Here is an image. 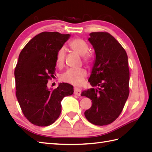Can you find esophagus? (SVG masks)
Instances as JSON below:
<instances>
[{"instance_id":"obj_1","label":"esophagus","mask_w":152,"mask_h":152,"mask_svg":"<svg viewBox=\"0 0 152 152\" xmlns=\"http://www.w3.org/2000/svg\"><path fill=\"white\" fill-rule=\"evenodd\" d=\"M74 94L77 96H80L81 94V90L79 88H77V87H75L74 88Z\"/></svg>"}]
</instances>
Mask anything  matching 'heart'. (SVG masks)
Segmentation results:
<instances>
[{
  "label": "heart",
  "instance_id": "b5f03b06",
  "mask_svg": "<svg viewBox=\"0 0 152 152\" xmlns=\"http://www.w3.org/2000/svg\"><path fill=\"white\" fill-rule=\"evenodd\" d=\"M70 47L82 56H84L85 62L88 63L90 58L87 55L89 48L84 40L80 39H75L69 43ZM66 54V49L65 47H61L58 50L56 56V63L58 66H61L65 60ZM87 76V72L84 68H80L78 69H68L61 75V79L73 85L80 84Z\"/></svg>",
  "mask_w": 152,
  "mask_h": 152
}]
</instances>
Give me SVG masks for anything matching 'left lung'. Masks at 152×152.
Segmentation results:
<instances>
[{"mask_svg": "<svg viewBox=\"0 0 152 152\" xmlns=\"http://www.w3.org/2000/svg\"><path fill=\"white\" fill-rule=\"evenodd\" d=\"M89 36L95 59L88 80L93 87L81 94L92 100L91 107L84 115L94 125L105 126L120 115L128 98V58L122 45L110 34L93 32Z\"/></svg>", "mask_w": 152, "mask_h": 152, "instance_id": "1", "label": "left lung"}]
</instances>
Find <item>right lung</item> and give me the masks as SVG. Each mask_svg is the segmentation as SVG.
Wrapping results in <instances>:
<instances>
[{
    "label": "right lung",
    "mask_w": 152,
    "mask_h": 152,
    "mask_svg": "<svg viewBox=\"0 0 152 152\" xmlns=\"http://www.w3.org/2000/svg\"><path fill=\"white\" fill-rule=\"evenodd\" d=\"M70 37L57 31L42 32L19 55L15 71L16 98L25 117L35 126L53 124L61 113L63 98L73 94V87L67 83H59L54 89L48 87L56 70L58 50Z\"/></svg>",
    "instance_id": "1"
}]
</instances>
